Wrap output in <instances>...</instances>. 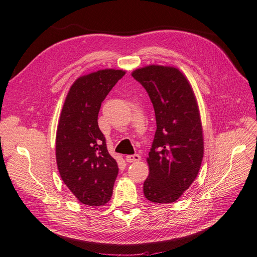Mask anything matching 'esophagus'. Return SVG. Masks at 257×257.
Wrapping results in <instances>:
<instances>
[{
	"label": "esophagus",
	"instance_id": "esophagus-1",
	"mask_svg": "<svg viewBox=\"0 0 257 257\" xmlns=\"http://www.w3.org/2000/svg\"><path fill=\"white\" fill-rule=\"evenodd\" d=\"M141 160V156L138 154L135 155H128L126 156V161L127 162H138Z\"/></svg>",
	"mask_w": 257,
	"mask_h": 257
}]
</instances>
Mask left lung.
<instances>
[{
    "mask_svg": "<svg viewBox=\"0 0 257 257\" xmlns=\"http://www.w3.org/2000/svg\"><path fill=\"white\" fill-rule=\"evenodd\" d=\"M153 102L157 130L147 157L143 191L153 203H174L195 180L204 156L203 127L193 88L173 66L148 65L132 71Z\"/></svg>",
    "mask_w": 257,
    "mask_h": 257,
    "instance_id": "obj_1",
    "label": "left lung"
}]
</instances>
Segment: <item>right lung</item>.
<instances>
[{"label": "right lung", "instance_id": "1", "mask_svg": "<svg viewBox=\"0 0 257 257\" xmlns=\"http://www.w3.org/2000/svg\"><path fill=\"white\" fill-rule=\"evenodd\" d=\"M121 69H101L79 77L66 96L55 139L56 164L64 184L82 204L110 201L118 174L98 127L101 102L125 76Z\"/></svg>", "mask_w": 257, "mask_h": 257}]
</instances>
